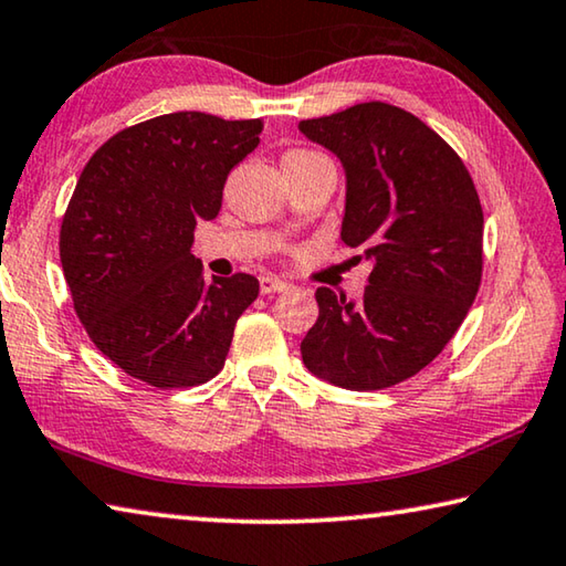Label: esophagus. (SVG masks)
I'll use <instances>...</instances> for the list:
<instances>
[{
    "label": "esophagus",
    "mask_w": 566,
    "mask_h": 566,
    "mask_svg": "<svg viewBox=\"0 0 566 566\" xmlns=\"http://www.w3.org/2000/svg\"><path fill=\"white\" fill-rule=\"evenodd\" d=\"M259 290H262V294H276V292H284L290 290V284H286L284 280H280V276H262L259 280Z\"/></svg>",
    "instance_id": "1"
}]
</instances>
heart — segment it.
Instances as JSON below:
<instances>
[{
  "label": "heart",
  "mask_w": 566,
  "mask_h": 566,
  "mask_svg": "<svg viewBox=\"0 0 566 566\" xmlns=\"http://www.w3.org/2000/svg\"><path fill=\"white\" fill-rule=\"evenodd\" d=\"M317 158H325V156L315 154V150H290V154L284 156V160H317ZM284 160H282V164H284Z\"/></svg>",
  "instance_id": "heart-1"
}]
</instances>
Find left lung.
<instances>
[{
    "label": "left lung",
    "instance_id": "8db88e82",
    "mask_svg": "<svg viewBox=\"0 0 566 566\" xmlns=\"http://www.w3.org/2000/svg\"><path fill=\"white\" fill-rule=\"evenodd\" d=\"M300 130L343 164L339 237L373 264L360 302L327 286L315 292L319 317L302 339V360L337 388H390L436 360L476 300V186L455 150L396 105L360 103L302 120Z\"/></svg>",
    "mask_w": 566,
    "mask_h": 566
}]
</instances>
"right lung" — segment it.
<instances>
[{
  "mask_svg": "<svg viewBox=\"0 0 566 566\" xmlns=\"http://www.w3.org/2000/svg\"><path fill=\"white\" fill-rule=\"evenodd\" d=\"M259 133L262 120L158 115L115 133L80 174L60 229L62 272L90 339L130 378L191 388L223 367L259 282H206L193 229L217 219L227 176Z\"/></svg>",
  "mask_w": 566,
  "mask_h": 566,
  "instance_id": "obj_1",
  "label": "right lung"
}]
</instances>
